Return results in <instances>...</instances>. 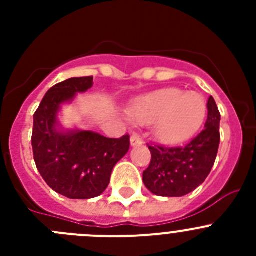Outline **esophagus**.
Segmentation results:
<instances>
[{
	"mask_svg": "<svg viewBox=\"0 0 256 256\" xmlns=\"http://www.w3.org/2000/svg\"><path fill=\"white\" fill-rule=\"evenodd\" d=\"M142 138L141 137H140L138 134H133L132 137H130V144H132V146H137V144H142Z\"/></svg>",
	"mask_w": 256,
	"mask_h": 256,
	"instance_id": "1",
	"label": "esophagus"
}]
</instances>
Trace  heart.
<instances>
[{"mask_svg":"<svg viewBox=\"0 0 256 256\" xmlns=\"http://www.w3.org/2000/svg\"><path fill=\"white\" fill-rule=\"evenodd\" d=\"M206 101L198 92L169 87L141 97L130 108V116L142 126L154 124L156 138L180 144L191 138L205 123Z\"/></svg>","mask_w":256,"mask_h":256,"instance_id":"b5f03b06","label":"heart"}]
</instances>
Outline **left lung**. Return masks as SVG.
<instances>
[{
  "mask_svg": "<svg viewBox=\"0 0 256 256\" xmlns=\"http://www.w3.org/2000/svg\"><path fill=\"white\" fill-rule=\"evenodd\" d=\"M219 123L220 112L210 96L204 130L191 142L177 148L148 144L151 162L142 180L148 191L158 196L180 198L198 188L216 162L220 142Z\"/></svg>",
  "mask_w": 256,
  "mask_h": 256,
  "instance_id": "obj_1",
  "label": "left lung"
}]
</instances>
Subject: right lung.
<instances>
[{
	"mask_svg": "<svg viewBox=\"0 0 256 256\" xmlns=\"http://www.w3.org/2000/svg\"><path fill=\"white\" fill-rule=\"evenodd\" d=\"M92 86L94 76L58 83L47 91L34 112L32 148L38 172L54 191L69 198L100 196L108 186L115 164L130 150V134L106 138L91 130H56L61 104Z\"/></svg>",
	"mask_w": 256,
	"mask_h": 256,
	"instance_id": "1",
	"label": "right lung"
}]
</instances>
